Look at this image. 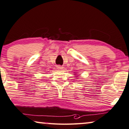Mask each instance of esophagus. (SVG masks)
Listing matches in <instances>:
<instances>
[{
	"instance_id": "34e87169",
	"label": "esophagus",
	"mask_w": 129,
	"mask_h": 129,
	"mask_svg": "<svg viewBox=\"0 0 129 129\" xmlns=\"http://www.w3.org/2000/svg\"><path fill=\"white\" fill-rule=\"evenodd\" d=\"M57 69H58V70H63L64 69V67H63L62 66H61V65H58L57 66Z\"/></svg>"
}]
</instances>
